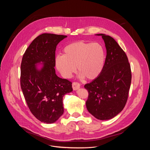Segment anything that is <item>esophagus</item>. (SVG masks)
I'll return each instance as SVG.
<instances>
[{
  "label": "esophagus",
  "instance_id": "1",
  "mask_svg": "<svg viewBox=\"0 0 150 150\" xmlns=\"http://www.w3.org/2000/svg\"><path fill=\"white\" fill-rule=\"evenodd\" d=\"M72 88L74 90H76L80 88V83L77 82H74L72 83Z\"/></svg>",
  "mask_w": 150,
  "mask_h": 150
}]
</instances>
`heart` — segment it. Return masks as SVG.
<instances>
[{
	"mask_svg": "<svg viewBox=\"0 0 150 150\" xmlns=\"http://www.w3.org/2000/svg\"><path fill=\"white\" fill-rule=\"evenodd\" d=\"M105 59V51L102 45L80 41L64 47L63 55H59L55 59V66L65 78H70L77 67L81 76L94 79L101 74Z\"/></svg>",
	"mask_w": 150,
	"mask_h": 150,
	"instance_id": "b5f03b06",
	"label": "heart"
}]
</instances>
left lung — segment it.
<instances>
[{
	"label": "left lung",
	"mask_w": 150,
	"mask_h": 150,
	"mask_svg": "<svg viewBox=\"0 0 150 150\" xmlns=\"http://www.w3.org/2000/svg\"><path fill=\"white\" fill-rule=\"evenodd\" d=\"M102 36L107 54L103 69L98 77L84 85L88 92V111L99 120H109L125 108L131 83V69L127 57L116 40Z\"/></svg>",
	"instance_id": "left-lung-1"
}]
</instances>
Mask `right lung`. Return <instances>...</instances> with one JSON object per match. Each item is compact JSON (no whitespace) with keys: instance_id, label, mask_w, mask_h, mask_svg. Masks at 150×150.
Segmentation results:
<instances>
[{"instance_id":"right-lung-1","label":"right lung","mask_w":150,"mask_h":150,"mask_svg":"<svg viewBox=\"0 0 150 150\" xmlns=\"http://www.w3.org/2000/svg\"><path fill=\"white\" fill-rule=\"evenodd\" d=\"M67 35L44 33L36 37L23 55L20 82L32 114L40 121L52 123L63 115V97L72 91V82L57 76L55 72V51ZM42 62L37 69L35 64Z\"/></svg>"}]
</instances>
